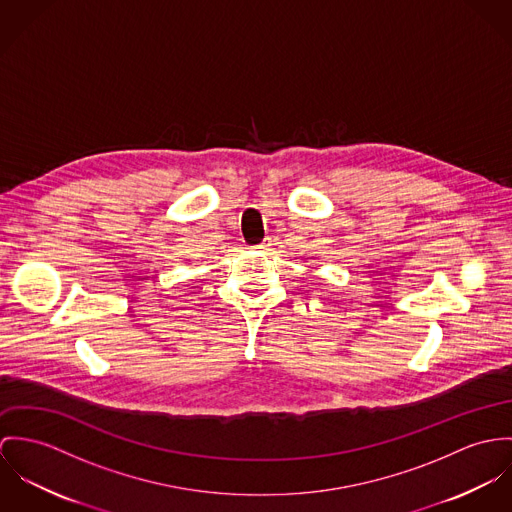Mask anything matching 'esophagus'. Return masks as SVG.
Wrapping results in <instances>:
<instances>
[{"label":"esophagus","instance_id":"34e87169","mask_svg":"<svg viewBox=\"0 0 512 512\" xmlns=\"http://www.w3.org/2000/svg\"><path fill=\"white\" fill-rule=\"evenodd\" d=\"M269 247H271V241H269V239H265L263 243L257 245V249H261V251H263V249H269Z\"/></svg>","mask_w":512,"mask_h":512}]
</instances>
